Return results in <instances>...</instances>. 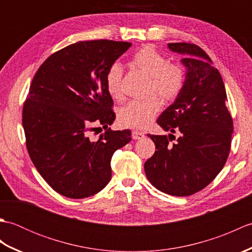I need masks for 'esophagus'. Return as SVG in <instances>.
<instances>
[{"mask_svg": "<svg viewBox=\"0 0 252 252\" xmlns=\"http://www.w3.org/2000/svg\"><path fill=\"white\" fill-rule=\"evenodd\" d=\"M144 136H145V134H144V133L141 132V131L135 130V131L132 132V138H133V140H141V138H143Z\"/></svg>", "mask_w": 252, "mask_h": 252, "instance_id": "esophagus-1", "label": "esophagus"}]
</instances>
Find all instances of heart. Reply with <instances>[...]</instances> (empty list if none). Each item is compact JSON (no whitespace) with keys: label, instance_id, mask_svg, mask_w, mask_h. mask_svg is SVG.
Returning <instances> with one entry per match:
<instances>
[{"label":"heart","instance_id":"1","mask_svg":"<svg viewBox=\"0 0 252 252\" xmlns=\"http://www.w3.org/2000/svg\"><path fill=\"white\" fill-rule=\"evenodd\" d=\"M130 65L151 76L149 90L158 93L164 100L175 99L184 88L186 73L178 63H169L168 58L153 46H144L131 57ZM122 68L114 63L106 73V89L114 99L123 98ZM161 110V100L157 95L145 99L132 100L120 110L119 120L125 126L144 129L148 126Z\"/></svg>","mask_w":252,"mask_h":252}]
</instances>
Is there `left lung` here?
<instances>
[{
	"label": "left lung",
	"mask_w": 252,
	"mask_h": 252,
	"mask_svg": "<svg viewBox=\"0 0 252 252\" xmlns=\"http://www.w3.org/2000/svg\"><path fill=\"white\" fill-rule=\"evenodd\" d=\"M169 50L185 55L184 88L174 103L159 116L164 131L181 133L171 145V136L151 135L156 152L144 164L152 185L173 196H189L205 189L225 164L233 133V119L220 72L211 58L192 43H169ZM175 138V136H174Z\"/></svg>",
	"instance_id": "obj_1"
}]
</instances>
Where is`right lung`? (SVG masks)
Masks as SVG:
<instances>
[{
  "mask_svg": "<svg viewBox=\"0 0 252 252\" xmlns=\"http://www.w3.org/2000/svg\"><path fill=\"white\" fill-rule=\"evenodd\" d=\"M129 42L80 41L52 54L37 69L23 108L26 145L34 167L58 194L74 199L97 194L111 179L110 160L131 141L112 131L116 115L106 73ZM94 123L105 132L90 139Z\"/></svg>",
  "mask_w": 252,
  "mask_h": 252,
  "instance_id": "right-lung-1",
  "label": "right lung"
}]
</instances>
